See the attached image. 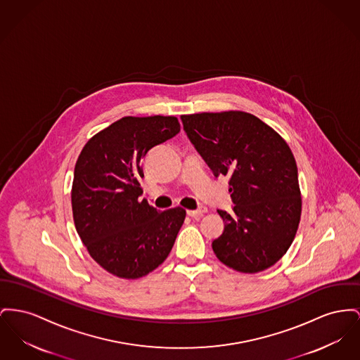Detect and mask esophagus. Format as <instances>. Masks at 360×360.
Returning <instances> with one entry per match:
<instances>
[{
    "label": "esophagus",
    "instance_id": "34e87169",
    "mask_svg": "<svg viewBox=\"0 0 360 360\" xmlns=\"http://www.w3.org/2000/svg\"><path fill=\"white\" fill-rule=\"evenodd\" d=\"M207 212V208L205 207H200L198 210H191V211H188V216H191V217H194V219H197V217H200L202 213H205Z\"/></svg>",
    "mask_w": 360,
    "mask_h": 360
}]
</instances>
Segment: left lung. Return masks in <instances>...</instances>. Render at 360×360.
<instances>
[{"label":"left lung","mask_w":360,"mask_h":360,"mask_svg":"<svg viewBox=\"0 0 360 360\" xmlns=\"http://www.w3.org/2000/svg\"><path fill=\"white\" fill-rule=\"evenodd\" d=\"M184 129L214 176L229 175L233 208L217 211L224 231L216 257L243 274L275 265L290 249L302 198L295 158L271 127L243 111L181 115Z\"/></svg>","instance_id":"left-lung-1"}]
</instances>
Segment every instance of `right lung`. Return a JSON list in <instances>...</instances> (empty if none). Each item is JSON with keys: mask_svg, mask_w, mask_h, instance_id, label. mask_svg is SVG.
<instances>
[{"mask_svg": "<svg viewBox=\"0 0 360 360\" xmlns=\"http://www.w3.org/2000/svg\"><path fill=\"white\" fill-rule=\"evenodd\" d=\"M175 117H124L96 133L75 166L72 211L89 255L111 275L139 278L169 255L186 211H158L140 201L141 162L176 136Z\"/></svg>", "mask_w": 360, "mask_h": 360, "instance_id": "add662e5", "label": "right lung"}]
</instances>
